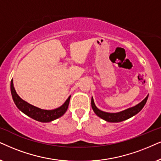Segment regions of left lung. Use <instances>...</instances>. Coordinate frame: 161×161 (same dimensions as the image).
I'll use <instances>...</instances> for the list:
<instances>
[{"label":"left lung","mask_w":161,"mask_h":161,"mask_svg":"<svg viewBox=\"0 0 161 161\" xmlns=\"http://www.w3.org/2000/svg\"><path fill=\"white\" fill-rule=\"evenodd\" d=\"M148 96H149V95H147V97H146L142 102L137 104V105L132 107V108H128L127 110H124L119 113H107L104 112V111L102 110H100L99 109L96 108L93 97L91 98V106L94 113H95L98 117H100L101 119L105 120L106 121L108 122H121L124 121V120H127L128 119H130V118L134 116L135 115H136L137 113L140 112V111L143 109V107H144L146 102H147V101Z\"/></svg>","instance_id":"left-lung-1"}]
</instances>
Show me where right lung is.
Returning <instances> with one entry per match:
<instances>
[{"label":"right lung","instance_id":"add662e5","mask_svg":"<svg viewBox=\"0 0 161 161\" xmlns=\"http://www.w3.org/2000/svg\"><path fill=\"white\" fill-rule=\"evenodd\" d=\"M11 93H12V98L19 110L28 116H29L31 119H33L36 121L40 122H50L53 120L58 119L61 117L62 115L65 114V113L67 111L68 104H69L70 96L68 98V99L65 101L63 105L59 107L58 108H56L54 110H42V109L38 108L37 107L31 105L29 103L23 100L20 96L16 93L15 89L14 87L13 80L12 79L11 81Z\"/></svg>","mask_w":161,"mask_h":161}]
</instances>
